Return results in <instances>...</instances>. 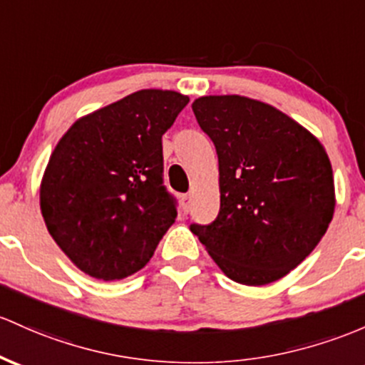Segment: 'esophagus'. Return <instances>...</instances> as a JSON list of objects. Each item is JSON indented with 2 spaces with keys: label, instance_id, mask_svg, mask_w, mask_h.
Segmentation results:
<instances>
[{
  "label": "esophagus",
  "instance_id": "obj_1",
  "mask_svg": "<svg viewBox=\"0 0 365 365\" xmlns=\"http://www.w3.org/2000/svg\"><path fill=\"white\" fill-rule=\"evenodd\" d=\"M180 201H182V210H183V213H189L190 211V204H192V197H190V194H182L180 195Z\"/></svg>",
  "mask_w": 365,
  "mask_h": 365
}]
</instances>
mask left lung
<instances>
[{"instance_id":"1","label":"left lung","mask_w":365,"mask_h":365,"mask_svg":"<svg viewBox=\"0 0 365 365\" xmlns=\"http://www.w3.org/2000/svg\"><path fill=\"white\" fill-rule=\"evenodd\" d=\"M218 154L220 213L192 223L228 279L265 286L312 251L334 213V180L320 142L289 115L239 95L192 103Z\"/></svg>"}]
</instances>
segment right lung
Segmentation results:
<instances>
[{"label":"right lung","instance_id":"add662e5","mask_svg":"<svg viewBox=\"0 0 365 365\" xmlns=\"http://www.w3.org/2000/svg\"><path fill=\"white\" fill-rule=\"evenodd\" d=\"M189 97L142 90L69 128L41 182V213L60 250L95 279L135 274L175 223L163 135Z\"/></svg>","mask_w":365,"mask_h":365}]
</instances>
